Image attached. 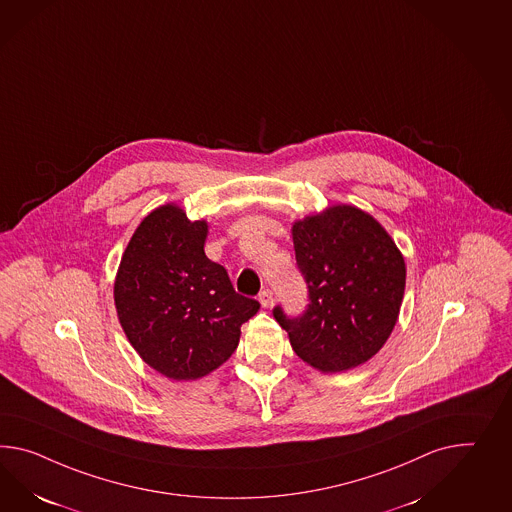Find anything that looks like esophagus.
<instances>
[{"instance_id":"1","label":"esophagus","mask_w":512,"mask_h":512,"mask_svg":"<svg viewBox=\"0 0 512 512\" xmlns=\"http://www.w3.org/2000/svg\"><path fill=\"white\" fill-rule=\"evenodd\" d=\"M258 301L262 304L263 308H269L273 304V291L271 289H263L258 295Z\"/></svg>"}]
</instances>
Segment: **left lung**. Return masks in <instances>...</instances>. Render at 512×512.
Segmentation results:
<instances>
[{
  "label": "left lung",
  "mask_w": 512,
  "mask_h": 512,
  "mask_svg": "<svg viewBox=\"0 0 512 512\" xmlns=\"http://www.w3.org/2000/svg\"><path fill=\"white\" fill-rule=\"evenodd\" d=\"M297 269L308 288L301 315H273L306 364L336 373L367 362L392 334L405 293V260L371 215L334 206L293 224Z\"/></svg>",
  "instance_id": "left-lung-1"
}]
</instances>
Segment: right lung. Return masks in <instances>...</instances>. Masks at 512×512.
<instances>
[{
  "label": "right lung",
  "instance_id": "obj_1",
  "mask_svg": "<svg viewBox=\"0 0 512 512\" xmlns=\"http://www.w3.org/2000/svg\"><path fill=\"white\" fill-rule=\"evenodd\" d=\"M206 221L178 206L152 211L135 230L115 282L118 319L146 364L174 380L200 379L237 349L260 302L236 293L204 252Z\"/></svg>",
  "mask_w": 512,
  "mask_h": 512
}]
</instances>
